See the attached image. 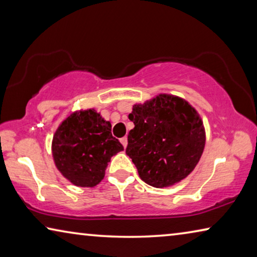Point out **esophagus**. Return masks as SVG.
<instances>
[{"label": "esophagus", "instance_id": "obj_1", "mask_svg": "<svg viewBox=\"0 0 257 257\" xmlns=\"http://www.w3.org/2000/svg\"><path fill=\"white\" fill-rule=\"evenodd\" d=\"M120 142H121V144L123 145V147H127V144H128V138L127 137H122L120 139Z\"/></svg>", "mask_w": 257, "mask_h": 257}]
</instances>
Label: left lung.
<instances>
[{"label": "left lung", "instance_id": "1", "mask_svg": "<svg viewBox=\"0 0 257 257\" xmlns=\"http://www.w3.org/2000/svg\"><path fill=\"white\" fill-rule=\"evenodd\" d=\"M129 120L135 128L129 132L125 153L143 181L163 188L194 170L205 145V132L198 113L185 99L162 94L134 105Z\"/></svg>", "mask_w": 257, "mask_h": 257}]
</instances>
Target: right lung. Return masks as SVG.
Wrapping results in <instances>:
<instances>
[{
  "label": "right lung",
  "instance_id": "add662e5",
  "mask_svg": "<svg viewBox=\"0 0 257 257\" xmlns=\"http://www.w3.org/2000/svg\"><path fill=\"white\" fill-rule=\"evenodd\" d=\"M122 150L112 136L111 123L95 110L72 113L60 124L52 142L56 168L79 187L96 186L111 156Z\"/></svg>",
  "mask_w": 257,
  "mask_h": 257
}]
</instances>
